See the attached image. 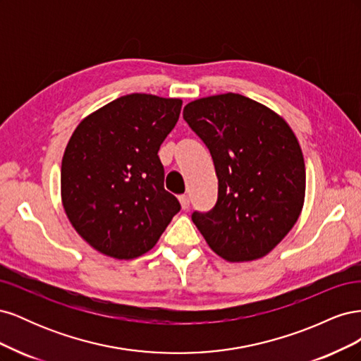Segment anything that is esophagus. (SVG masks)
Instances as JSON below:
<instances>
[{"label": "esophagus", "mask_w": 361, "mask_h": 361, "mask_svg": "<svg viewBox=\"0 0 361 361\" xmlns=\"http://www.w3.org/2000/svg\"><path fill=\"white\" fill-rule=\"evenodd\" d=\"M179 202H180L182 209H188V207H190V197H188L187 194L179 195Z\"/></svg>", "instance_id": "1"}]
</instances>
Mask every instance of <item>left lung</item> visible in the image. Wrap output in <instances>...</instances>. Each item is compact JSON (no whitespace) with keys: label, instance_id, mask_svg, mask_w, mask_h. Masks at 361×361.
I'll list each match as a JSON object with an SVG mask.
<instances>
[{"label":"left lung","instance_id":"obj_1","mask_svg":"<svg viewBox=\"0 0 361 361\" xmlns=\"http://www.w3.org/2000/svg\"><path fill=\"white\" fill-rule=\"evenodd\" d=\"M183 118L209 149L218 178L211 211L191 218L228 262L264 257L297 223L305 167L297 137L269 108L238 93L203 97Z\"/></svg>","mask_w":361,"mask_h":361}]
</instances>
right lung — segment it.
<instances>
[{
	"mask_svg": "<svg viewBox=\"0 0 361 361\" xmlns=\"http://www.w3.org/2000/svg\"><path fill=\"white\" fill-rule=\"evenodd\" d=\"M180 99L133 93L75 129L61 162V199L75 231L101 253L134 259L154 247L180 203L164 190L159 146Z\"/></svg>",
	"mask_w": 361,
	"mask_h": 361,
	"instance_id": "right-lung-1",
	"label": "right lung"
}]
</instances>
